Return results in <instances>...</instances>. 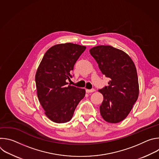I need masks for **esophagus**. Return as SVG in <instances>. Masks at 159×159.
Masks as SVG:
<instances>
[{
    "label": "esophagus",
    "instance_id": "obj_1",
    "mask_svg": "<svg viewBox=\"0 0 159 159\" xmlns=\"http://www.w3.org/2000/svg\"><path fill=\"white\" fill-rule=\"evenodd\" d=\"M85 91H86V93H93V92L95 91V89H86Z\"/></svg>",
    "mask_w": 159,
    "mask_h": 159
}]
</instances>
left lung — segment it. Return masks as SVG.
<instances>
[{
    "label": "left lung",
    "instance_id": "1",
    "mask_svg": "<svg viewBox=\"0 0 159 159\" xmlns=\"http://www.w3.org/2000/svg\"><path fill=\"white\" fill-rule=\"evenodd\" d=\"M89 52L102 74L110 79L109 85L99 90L104 97L101 115L108 123H119L126 118L139 97L135 65L126 53L111 46H97Z\"/></svg>",
    "mask_w": 159,
    "mask_h": 159
}]
</instances>
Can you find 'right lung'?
<instances>
[{
  "instance_id": "add662e5",
  "label": "right lung",
  "mask_w": 159,
  "mask_h": 159,
  "mask_svg": "<svg viewBox=\"0 0 159 159\" xmlns=\"http://www.w3.org/2000/svg\"><path fill=\"white\" fill-rule=\"evenodd\" d=\"M86 47L67 43L51 47L45 53L37 70L35 81L39 101L52 121H69L85 90L67 85L72 70Z\"/></svg>"
}]
</instances>
